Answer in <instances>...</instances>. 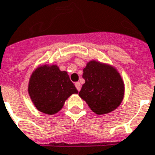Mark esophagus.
<instances>
[{"mask_svg": "<svg viewBox=\"0 0 155 155\" xmlns=\"http://www.w3.org/2000/svg\"><path fill=\"white\" fill-rule=\"evenodd\" d=\"M75 87H76V88H77V90L80 91V88H81V84H80V83L76 82L75 84Z\"/></svg>", "mask_w": 155, "mask_h": 155, "instance_id": "esophagus-1", "label": "esophagus"}]
</instances>
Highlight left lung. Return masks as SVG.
I'll use <instances>...</instances> for the list:
<instances>
[{
    "label": "left lung",
    "instance_id": "1",
    "mask_svg": "<svg viewBox=\"0 0 155 155\" xmlns=\"http://www.w3.org/2000/svg\"><path fill=\"white\" fill-rule=\"evenodd\" d=\"M85 83L79 95L97 114H108L120 106L124 96V84L114 67L92 60L83 70Z\"/></svg>",
    "mask_w": 155,
    "mask_h": 155
}]
</instances>
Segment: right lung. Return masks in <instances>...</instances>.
Listing matches in <instances>:
<instances>
[{
	"label": "right lung",
	"mask_w": 155,
	"mask_h": 155,
	"mask_svg": "<svg viewBox=\"0 0 155 155\" xmlns=\"http://www.w3.org/2000/svg\"><path fill=\"white\" fill-rule=\"evenodd\" d=\"M28 93L39 111L54 114L62 109L65 101L78 90L67 71H60L57 65H43L31 75Z\"/></svg>",
	"instance_id": "1"
}]
</instances>
